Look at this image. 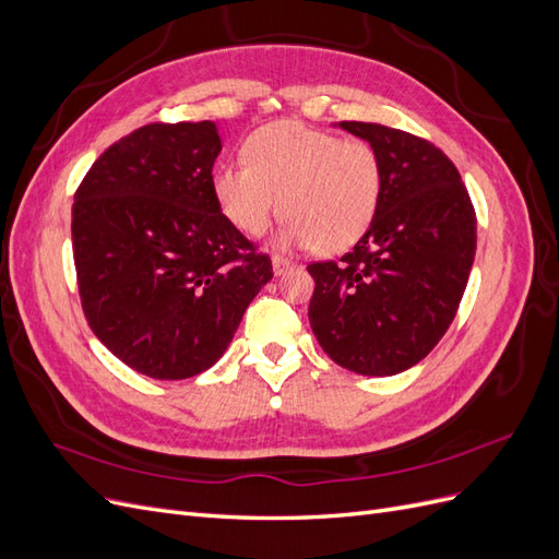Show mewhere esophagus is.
<instances>
[{
  "label": "esophagus",
  "instance_id": "1",
  "mask_svg": "<svg viewBox=\"0 0 559 559\" xmlns=\"http://www.w3.org/2000/svg\"><path fill=\"white\" fill-rule=\"evenodd\" d=\"M289 267H294V261L284 259V257H280V253H275V257H273V270H275V275H284Z\"/></svg>",
  "mask_w": 559,
  "mask_h": 559
}]
</instances>
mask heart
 <instances>
[{
	"label": "heart",
	"instance_id": "heart-1",
	"mask_svg": "<svg viewBox=\"0 0 559 559\" xmlns=\"http://www.w3.org/2000/svg\"><path fill=\"white\" fill-rule=\"evenodd\" d=\"M212 193L228 222L253 238L282 212L286 245L337 253L376 222L382 160L364 140L277 121L249 134L245 163L216 167Z\"/></svg>",
	"mask_w": 559,
	"mask_h": 559
}]
</instances>
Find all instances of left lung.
<instances>
[{"mask_svg":"<svg viewBox=\"0 0 559 559\" xmlns=\"http://www.w3.org/2000/svg\"><path fill=\"white\" fill-rule=\"evenodd\" d=\"M382 160L373 226L341 261L308 265L310 326L359 376H396L438 345L460 310L476 257V210L454 163L417 134L343 121Z\"/></svg>","mask_w":559,"mask_h":559,"instance_id":"8db88e82","label":"left lung"}]
</instances>
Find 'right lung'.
<instances>
[{"instance_id": "right-lung-1", "label": "right lung", "mask_w": 559, "mask_h": 559, "mask_svg": "<svg viewBox=\"0 0 559 559\" xmlns=\"http://www.w3.org/2000/svg\"><path fill=\"white\" fill-rule=\"evenodd\" d=\"M216 123H148L99 156L72 205L81 308L116 359L154 380L214 366L273 280L212 193Z\"/></svg>"}]
</instances>
